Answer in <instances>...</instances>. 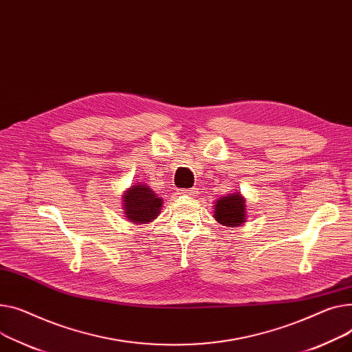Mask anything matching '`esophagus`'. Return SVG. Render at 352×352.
I'll use <instances>...</instances> for the list:
<instances>
[{"label":"esophagus","instance_id":"obj_1","mask_svg":"<svg viewBox=\"0 0 352 352\" xmlns=\"http://www.w3.org/2000/svg\"><path fill=\"white\" fill-rule=\"evenodd\" d=\"M184 194H185V195H190V197H195V195L198 194V188H191V190H186Z\"/></svg>","mask_w":352,"mask_h":352}]
</instances>
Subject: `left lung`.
I'll return each mask as SVG.
<instances>
[{"instance_id": "left-lung-1", "label": "left lung", "mask_w": 352, "mask_h": 352, "mask_svg": "<svg viewBox=\"0 0 352 352\" xmlns=\"http://www.w3.org/2000/svg\"><path fill=\"white\" fill-rule=\"evenodd\" d=\"M215 221L228 228H236L246 222V202L239 192L223 195L215 202Z\"/></svg>"}]
</instances>
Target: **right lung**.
Wrapping results in <instances>:
<instances>
[{
  "label": "right lung",
  "mask_w": 352,
  "mask_h": 352,
  "mask_svg": "<svg viewBox=\"0 0 352 352\" xmlns=\"http://www.w3.org/2000/svg\"><path fill=\"white\" fill-rule=\"evenodd\" d=\"M162 199L147 185L137 184L123 195V212L133 223H148L160 215Z\"/></svg>",
  "instance_id": "obj_1"
}]
</instances>
